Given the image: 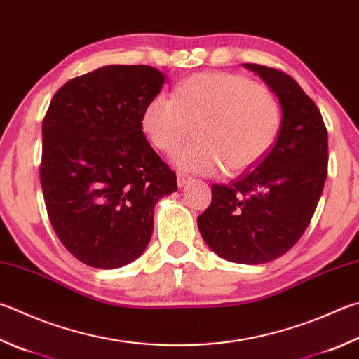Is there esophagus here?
<instances>
[{
	"label": "esophagus",
	"instance_id": "1",
	"mask_svg": "<svg viewBox=\"0 0 359 359\" xmlns=\"http://www.w3.org/2000/svg\"><path fill=\"white\" fill-rule=\"evenodd\" d=\"M193 179L191 177H188V175H185V174H182V172H179L177 174V184H179V187L182 188V187H185L187 184H190Z\"/></svg>",
	"mask_w": 359,
	"mask_h": 359
}]
</instances>
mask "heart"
Returning <instances> with one entry per match:
<instances>
[{"label":"heart","mask_w":359,"mask_h":359,"mask_svg":"<svg viewBox=\"0 0 359 359\" xmlns=\"http://www.w3.org/2000/svg\"><path fill=\"white\" fill-rule=\"evenodd\" d=\"M281 126L275 97L250 78L226 72L193 75L157 94L142 113V128L157 151L171 155L191 135L198 141L175 155V165L194 174H238L270 152Z\"/></svg>","instance_id":"obj_1"}]
</instances>
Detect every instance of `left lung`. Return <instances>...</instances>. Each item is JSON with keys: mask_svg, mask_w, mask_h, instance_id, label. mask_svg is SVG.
Here are the masks:
<instances>
[{"mask_svg": "<svg viewBox=\"0 0 359 359\" xmlns=\"http://www.w3.org/2000/svg\"><path fill=\"white\" fill-rule=\"evenodd\" d=\"M276 94L281 126L270 152L229 184L212 185V204L198 227L229 262L257 265L287 252L303 236L328 172V133L299 84L281 70L243 64Z\"/></svg>", "mask_w": 359, "mask_h": 359, "instance_id": "1", "label": "left lung"}]
</instances>
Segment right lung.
<instances>
[{"mask_svg":"<svg viewBox=\"0 0 359 359\" xmlns=\"http://www.w3.org/2000/svg\"><path fill=\"white\" fill-rule=\"evenodd\" d=\"M166 76L151 66H105L67 81L42 122L41 185L57 238L80 262L119 269L151 242L155 204L175 172L142 132Z\"/></svg>","mask_w":359,"mask_h":359,"instance_id":"right-lung-1","label":"right lung"}]
</instances>
